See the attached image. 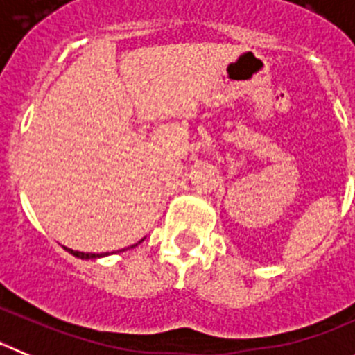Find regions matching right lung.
<instances>
[{
  "label": "right lung",
  "mask_w": 355,
  "mask_h": 355,
  "mask_svg": "<svg viewBox=\"0 0 355 355\" xmlns=\"http://www.w3.org/2000/svg\"><path fill=\"white\" fill-rule=\"evenodd\" d=\"M141 241H144V240H141ZM138 243H140V241H138ZM138 243L131 245V247H128V248L137 247ZM66 250H68L69 254H73V256H75V257H80V259H92V257H101V256H105V254H85V252H78V250H71V248H66ZM124 250H125V248H124Z\"/></svg>",
  "instance_id": "right-lung-1"
}]
</instances>
